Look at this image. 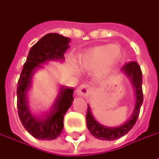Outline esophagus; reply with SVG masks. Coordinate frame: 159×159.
<instances>
[{"instance_id":"esophagus-1","label":"esophagus","mask_w":159,"mask_h":159,"mask_svg":"<svg viewBox=\"0 0 159 159\" xmlns=\"http://www.w3.org/2000/svg\"><path fill=\"white\" fill-rule=\"evenodd\" d=\"M89 87L88 85H81V86H79L76 89V94L79 95V96H85L87 97L89 94Z\"/></svg>"}]
</instances>
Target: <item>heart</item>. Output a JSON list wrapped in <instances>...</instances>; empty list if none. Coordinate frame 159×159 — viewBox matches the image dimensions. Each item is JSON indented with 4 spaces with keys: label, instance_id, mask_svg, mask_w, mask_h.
I'll list each match as a JSON object with an SVG mask.
<instances>
[{
    "label": "heart",
    "instance_id": "1",
    "mask_svg": "<svg viewBox=\"0 0 159 159\" xmlns=\"http://www.w3.org/2000/svg\"><path fill=\"white\" fill-rule=\"evenodd\" d=\"M120 49L117 45H101L78 55L75 62L83 69H95L103 65L105 70H108L120 59Z\"/></svg>",
    "mask_w": 159,
    "mask_h": 159
}]
</instances>
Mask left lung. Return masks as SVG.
I'll use <instances>...</instances> for the list:
<instances>
[{"mask_svg":"<svg viewBox=\"0 0 159 159\" xmlns=\"http://www.w3.org/2000/svg\"><path fill=\"white\" fill-rule=\"evenodd\" d=\"M120 71L125 74L134 88L135 90V106L134 110L130 118L124 121L122 124L114 127H108L103 124L99 123L91 113V109L89 105H88V111H87V126L89 132L93 137L98 139L102 140H115L118 139L124 135H126L135 125V123L138 120L140 107L143 102V93H142V73L140 67L135 61L126 63L124 65Z\"/></svg>","mask_w":159,"mask_h":159,"instance_id":"obj_1","label":"left lung"}]
</instances>
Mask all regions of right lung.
I'll use <instances>...</instances> for the list:
<instances>
[{
	"mask_svg": "<svg viewBox=\"0 0 159 159\" xmlns=\"http://www.w3.org/2000/svg\"><path fill=\"white\" fill-rule=\"evenodd\" d=\"M70 39L56 33L45 35L30 49L20 76L17 89L19 117L27 132L39 139L52 140L62 133L64 116L73 102V89L60 86L51 108L40 114H34L28 102L33 77L43 65L51 61H64V53L70 48Z\"/></svg>",
	"mask_w": 159,
	"mask_h": 159,
	"instance_id": "right-lung-1",
	"label": "right lung"
}]
</instances>
